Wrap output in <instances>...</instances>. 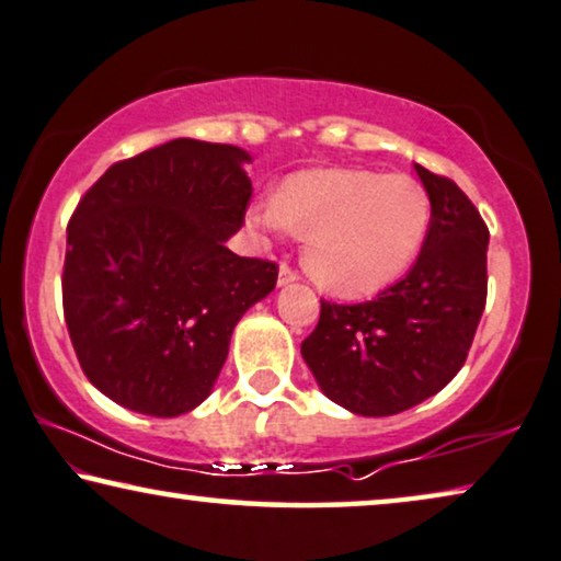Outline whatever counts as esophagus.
Instances as JSON below:
<instances>
[{
  "instance_id": "obj_1",
  "label": "esophagus",
  "mask_w": 561,
  "mask_h": 561,
  "mask_svg": "<svg viewBox=\"0 0 561 561\" xmlns=\"http://www.w3.org/2000/svg\"><path fill=\"white\" fill-rule=\"evenodd\" d=\"M299 279V274L291 270V266H287V264H282L279 266V284L284 287V284H291V282H297Z\"/></svg>"
}]
</instances>
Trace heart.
<instances>
[{"instance_id": "obj_1", "label": "heart", "mask_w": 561, "mask_h": 561, "mask_svg": "<svg viewBox=\"0 0 561 561\" xmlns=\"http://www.w3.org/2000/svg\"><path fill=\"white\" fill-rule=\"evenodd\" d=\"M256 233L305 236V266L335 295H370L404 274L427 241L432 201L420 180L374 170H310L249 210Z\"/></svg>"}]
</instances>
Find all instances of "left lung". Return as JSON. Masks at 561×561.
Listing matches in <instances>:
<instances>
[{
	"label": "left lung",
	"instance_id": "left-lung-1",
	"mask_svg": "<svg viewBox=\"0 0 561 561\" xmlns=\"http://www.w3.org/2000/svg\"><path fill=\"white\" fill-rule=\"evenodd\" d=\"M432 201L427 241L404 279L370 302L322 299L302 358L322 393L360 416L422 404L453 381L488 295V226L449 178L414 164Z\"/></svg>",
	"mask_w": 561,
	"mask_h": 561
}]
</instances>
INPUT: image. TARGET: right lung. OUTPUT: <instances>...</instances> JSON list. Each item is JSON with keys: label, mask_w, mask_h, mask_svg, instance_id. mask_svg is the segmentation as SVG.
<instances>
[{"label": "right lung", "mask_w": 561, "mask_h": 561, "mask_svg": "<svg viewBox=\"0 0 561 561\" xmlns=\"http://www.w3.org/2000/svg\"><path fill=\"white\" fill-rule=\"evenodd\" d=\"M249 152L172 139L101 175L68 224L62 312L83 374L131 412L180 416L208 399L236 322L277 264L236 256Z\"/></svg>", "instance_id": "right-lung-1"}]
</instances>
